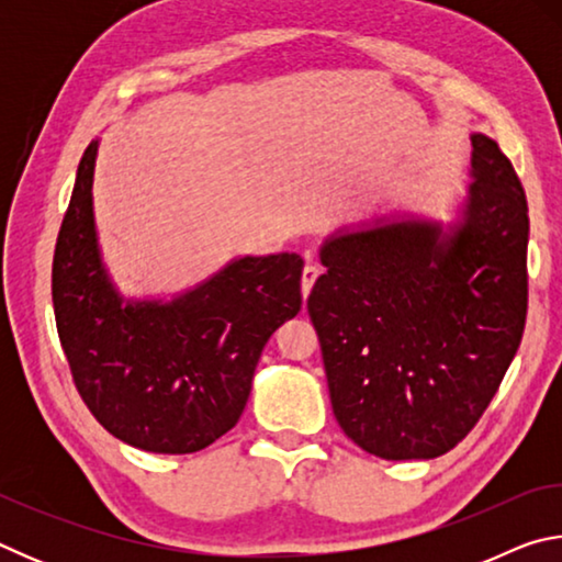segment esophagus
<instances>
[{
    "mask_svg": "<svg viewBox=\"0 0 562 562\" xmlns=\"http://www.w3.org/2000/svg\"><path fill=\"white\" fill-rule=\"evenodd\" d=\"M319 278V268L317 265H304V270H302V297L307 300V294H310V290H312V284H315V280Z\"/></svg>",
    "mask_w": 562,
    "mask_h": 562,
    "instance_id": "obj_1",
    "label": "esophagus"
}]
</instances>
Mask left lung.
<instances>
[{"mask_svg":"<svg viewBox=\"0 0 562 562\" xmlns=\"http://www.w3.org/2000/svg\"><path fill=\"white\" fill-rule=\"evenodd\" d=\"M463 223H392L331 237L307 312L335 416L386 461L436 459L479 424L520 347L528 203L483 133Z\"/></svg>","mask_w":562,"mask_h":562,"instance_id":"1","label":"left lung"}]
</instances>
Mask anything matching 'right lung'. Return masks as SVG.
Wrapping results in <instances>:
<instances>
[{
    "label": "right lung",
    "instance_id": "add662e5",
    "mask_svg": "<svg viewBox=\"0 0 562 562\" xmlns=\"http://www.w3.org/2000/svg\"><path fill=\"white\" fill-rule=\"evenodd\" d=\"M93 144L83 150L52 265L56 331L74 386L123 443L193 453L240 418L272 331L302 307L300 255L243 258L183 297L123 307L93 233Z\"/></svg>",
    "mask_w": 562,
    "mask_h": 562
}]
</instances>
